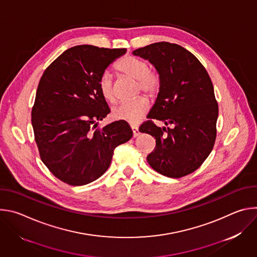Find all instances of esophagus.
I'll return each instance as SVG.
<instances>
[{
    "instance_id": "1",
    "label": "esophagus",
    "mask_w": 257,
    "mask_h": 257,
    "mask_svg": "<svg viewBox=\"0 0 257 257\" xmlns=\"http://www.w3.org/2000/svg\"><path fill=\"white\" fill-rule=\"evenodd\" d=\"M131 129H132V132H133V137H137L139 135L138 127L137 126H131Z\"/></svg>"
}]
</instances>
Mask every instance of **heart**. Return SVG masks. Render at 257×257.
<instances>
[{
  "instance_id": "heart-1",
  "label": "heart",
  "mask_w": 257,
  "mask_h": 257,
  "mask_svg": "<svg viewBox=\"0 0 257 257\" xmlns=\"http://www.w3.org/2000/svg\"><path fill=\"white\" fill-rule=\"evenodd\" d=\"M117 70L129 78L137 80V90L144 92L146 95L154 96L158 93L161 86L160 75L155 71H151L149 64L144 60L128 56L120 60L116 66ZM99 90L103 98L109 101L115 99V88L112 75L104 72L99 78ZM149 100L143 96L134 100L124 101L113 109V117L116 120L125 121L130 124H137L149 112Z\"/></svg>"
}]
</instances>
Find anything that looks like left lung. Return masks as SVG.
Here are the masks:
<instances>
[{"mask_svg": "<svg viewBox=\"0 0 257 257\" xmlns=\"http://www.w3.org/2000/svg\"><path fill=\"white\" fill-rule=\"evenodd\" d=\"M155 66L161 86L139 131L156 138L148 162L158 173L181 178L193 173L209 156L216 136L218 105L212 82L198 59L183 47L166 42L132 52ZM153 119L173 128H161Z\"/></svg>", "mask_w": 257, "mask_h": 257, "instance_id": "1", "label": "left lung"}]
</instances>
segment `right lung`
<instances>
[{"instance_id": "right-lung-1", "label": "right lung", "mask_w": 257, "mask_h": 257, "mask_svg": "<svg viewBox=\"0 0 257 257\" xmlns=\"http://www.w3.org/2000/svg\"><path fill=\"white\" fill-rule=\"evenodd\" d=\"M126 49L89 45L66 50L44 72L31 111L34 139L43 163L61 181L82 186L111 165L114 150L131 139L125 121L96 128L111 112L98 82Z\"/></svg>"}]
</instances>
